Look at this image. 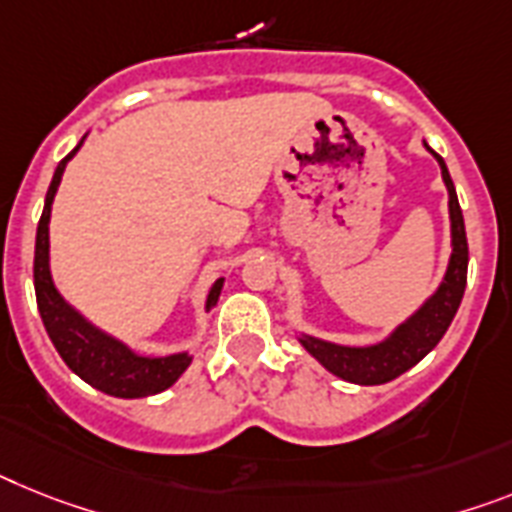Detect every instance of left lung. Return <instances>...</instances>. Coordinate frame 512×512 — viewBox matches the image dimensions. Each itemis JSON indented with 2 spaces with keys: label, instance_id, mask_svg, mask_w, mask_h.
Segmentation results:
<instances>
[{
  "label": "left lung",
  "instance_id": "1",
  "mask_svg": "<svg viewBox=\"0 0 512 512\" xmlns=\"http://www.w3.org/2000/svg\"><path fill=\"white\" fill-rule=\"evenodd\" d=\"M424 148L440 163L442 182L448 190L450 257L440 286L377 343L343 346V343L325 341V338H315L309 333H296V341L302 343L304 351L315 356L330 375L354 382V385H382V382L395 380L403 372H409L414 364L422 362L424 356L440 343L445 330L450 328L455 312L461 307L463 291H466L468 242L461 205H458V195H455L453 179H450L445 161L427 143H424Z\"/></svg>",
  "mask_w": 512,
  "mask_h": 512
}]
</instances>
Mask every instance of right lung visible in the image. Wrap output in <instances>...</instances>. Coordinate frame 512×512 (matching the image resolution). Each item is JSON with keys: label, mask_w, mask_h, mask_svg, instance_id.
Instances as JSON below:
<instances>
[{"label": "right lung", "mask_w": 512, "mask_h": 512, "mask_svg": "<svg viewBox=\"0 0 512 512\" xmlns=\"http://www.w3.org/2000/svg\"><path fill=\"white\" fill-rule=\"evenodd\" d=\"M88 137V135H85ZM85 137L72 148L70 156L59 161L57 171L51 176L49 192H46L44 213L38 221L36 231V257H33V283H36V302L44 328L49 333L54 349L64 359V364L75 372L80 380L93 385L96 390L114 398H145V395H156L161 390L171 388L184 369L192 364V351H176L166 356H145L130 349L127 343L119 341L106 330L88 320L83 312H77L54 286L49 263V221H51V205L57 197L59 182L72 161L77 150L83 148ZM223 289V278H218L210 286L205 296V312L218 304V296Z\"/></svg>", "instance_id": "obj_1"}]
</instances>
